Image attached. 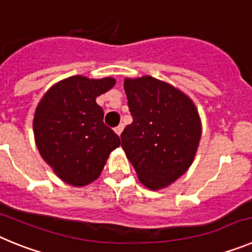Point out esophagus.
<instances>
[{
	"mask_svg": "<svg viewBox=\"0 0 252 252\" xmlns=\"http://www.w3.org/2000/svg\"><path fill=\"white\" fill-rule=\"evenodd\" d=\"M122 130H124V125H122V124L119 125V126H116V127H115V132L117 133L119 136H120V135H121Z\"/></svg>",
	"mask_w": 252,
	"mask_h": 252,
	"instance_id": "34e87169",
	"label": "esophagus"
}]
</instances>
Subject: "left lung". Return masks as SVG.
<instances>
[{
    "label": "left lung",
    "instance_id": "1",
    "mask_svg": "<svg viewBox=\"0 0 252 252\" xmlns=\"http://www.w3.org/2000/svg\"><path fill=\"white\" fill-rule=\"evenodd\" d=\"M132 124L121 133L122 149L146 188L159 190L192 165L202 125L194 103L182 91L144 75L126 78Z\"/></svg>",
    "mask_w": 252,
    "mask_h": 252
}]
</instances>
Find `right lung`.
<instances>
[{
	"label": "right lung",
	"instance_id": "right-lung-1",
	"mask_svg": "<svg viewBox=\"0 0 252 252\" xmlns=\"http://www.w3.org/2000/svg\"><path fill=\"white\" fill-rule=\"evenodd\" d=\"M116 84L111 77L74 75L44 94L34 115V136L40 155L60 179L84 187L99 177L120 137L103 124L98 95Z\"/></svg>",
	"mask_w": 252,
	"mask_h": 252
}]
</instances>
